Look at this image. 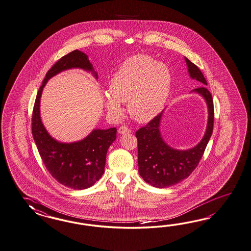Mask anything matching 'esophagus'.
I'll return each instance as SVG.
<instances>
[{
    "label": "esophagus",
    "mask_w": 251,
    "mask_h": 251,
    "mask_svg": "<svg viewBox=\"0 0 251 251\" xmlns=\"http://www.w3.org/2000/svg\"><path fill=\"white\" fill-rule=\"evenodd\" d=\"M131 130L128 127H126V126H121L119 129H118V132L120 133V134H126V133H129Z\"/></svg>",
    "instance_id": "34e87169"
}]
</instances>
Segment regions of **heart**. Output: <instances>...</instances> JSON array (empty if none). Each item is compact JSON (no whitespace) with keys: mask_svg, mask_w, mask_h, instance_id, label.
I'll use <instances>...</instances> for the list:
<instances>
[{"mask_svg":"<svg viewBox=\"0 0 251 251\" xmlns=\"http://www.w3.org/2000/svg\"><path fill=\"white\" fill-rule=\"evenodd\" d=\"M172 74L169 68L146 54H136L125 60L108 85L109 94L104 105L110 114L121 116L120 103H128L132 119L149 122L163 109L169 96Z\"/></svg>","mask_w":251,"mask_h":251,"instance_id":"obj_1","label":"heart"}]
</instances>
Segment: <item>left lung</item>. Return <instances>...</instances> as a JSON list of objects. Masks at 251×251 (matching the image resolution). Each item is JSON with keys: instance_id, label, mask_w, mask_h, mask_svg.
<instances>
[{"instance_id": "8db88e82", "label": "left lung", "mask_w": 251, "mask_h": 251, "mask_svg": "<svg viewBox=\"0 0 251 251\" xmlns=\"http://www.w3.org/2000/svg\"><path fill=\"white\" fill-rule=\"evenodd\" d=\"M185 61L190 76L201 82L202 85H207L201 70L186 57ZM194 91L205 99L209 115L205 134L195 148L188 151H177L163 142L159 130L162 113L155 116L145 126L136 131L139 173L146 183L154 187L164 188L172 186L189 176L197 168L210 140L215 114L213 98L210 91L204 87L195 88Z\"/></svg>"}]
</instances>
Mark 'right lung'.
<instances>
[{"mask_svg": "<svg viewBox=\"0 0 251 251\" xmlns=\"http://www.w3.org/2000/svg\"><path fill=\"white\" fill-rule=\"evenodd\" d=\"M73 68L93 70L88 55L79 50L62 56L48 70L34 101L32 133L42 161L50 175L67 187L81 190L92 186L104 174L107 151L116 140L117 129H94L84 140L73 143H58L48 134L41 122L39 110L43 88L50 77Z\"/></svg>", "mask_w": 251, "mask_h": 251, "instance_id": "add662e5", "label": "right lung"}]
</instances>
